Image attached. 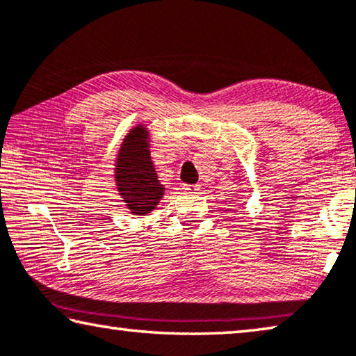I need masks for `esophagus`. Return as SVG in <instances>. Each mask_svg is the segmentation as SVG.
Instances as JSON below:
<instances>
[{"mask_svg":"<svg viewBox=\"0 0 356 356\" xmlns=\"http://www.w3.org/2000/svg\"><path fill=\"white\" fill-rule=\"evenodd\" d=\"M182 187H184L185 191H187V193H196V191H200V188H201L198 184H196V185H187V184H185V185H182Z\"/></svg>","mask_w":356,"mask_h":356,"instance_id":"34e87169","label":"esophagus"}]
</instances>
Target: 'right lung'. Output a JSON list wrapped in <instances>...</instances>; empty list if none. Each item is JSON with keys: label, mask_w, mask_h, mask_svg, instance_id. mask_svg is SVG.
Segmentation results:
<instances>
[{"label": "right lung", "mask_w": 356, "mask_h": 356, "mask_svg": "<svg viewBox=\"0 0 356 356\" xmlns=\"http://www.w3.org/2000/svg\"><path fill=\"white\" fill-rule=\"evenodd\" d=\"M115 166V184L127 207L134 216H147L163 198L165 187L150 160L149 133L143 125L127 134Z\"/></svg>", "instance_id": "1"}]
</instances>
